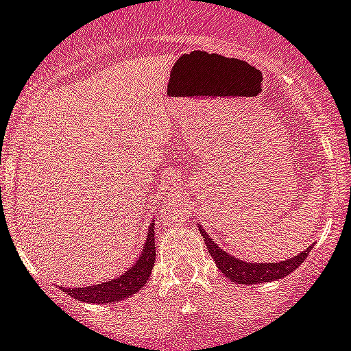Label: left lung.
I'll return each instance as SVG.
<instances>
[{"instance_id": "1", "label": "left lung", "mask_w": 351, "mask_h": 351, "mask_svg": "<svg viewBox=\"0 0 351 351\" xmlns=\"http://www.w3.org/2000/svg\"><path fill=\"white\" fill-rule=\"evenodd\" d=\"M200 229V234L204 236V241L207 244L208 253L212 254L219 270H221L229 280L236 282V284L253 285L284 278L289 274H292V271L306 260L307 254H309V247H307L306 251L299 253V256H293L290 258V260L280 261V263H247V261L239 260V258H234L231 256V254L226 253V251H222L217 244L212 241L210 236H208L204 229Z\"/></svg>"}]
</instances>
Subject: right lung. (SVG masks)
<instances>
[{
	"label": "right lung",
	"instance_id": "add662e5",
	"mask_svg": "<svg viewBox=\"0 0 351 351\" xmlns=\"http://www.w3.org/2000/svg\"><path fill=\"white\" fill-rule=\"evenodd\" d=\"M156 261V246H154V226L151 224L149 231H147L146 244L143 247V254L139 260L132 265V268L125 271L120 277L113 278L110 282H104L98 285L90 287H76V289H64L71 297L83 302H119V300L125 299V297L134 295L137 290H141L144 284L149 278L151 270L154 267Z\"/></svg>",
	"mask_w": 351,
	"mask_h": 351
}]
</instances>
